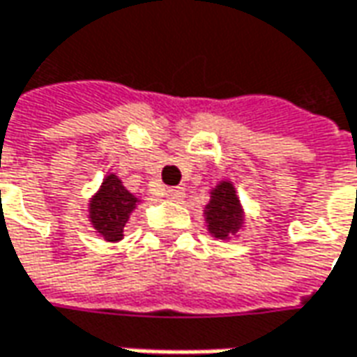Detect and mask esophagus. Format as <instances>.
<instances>
[{"instance_id":"1","label":"esophagus","mask_w":357,"mask_h":357,"mask_svg":"<svg viewBox=\"0 0 357 357\" xmlns=\"http://www.w3.org/2000/svg\"><path fill=\"white\" fill-rule=\"evenodd\" d=\"M184 195H186V192H184V188H181V186H178V188H167V190H165V196H167L169 200H173V202H183Z\"/></svg>"}]
</instances>
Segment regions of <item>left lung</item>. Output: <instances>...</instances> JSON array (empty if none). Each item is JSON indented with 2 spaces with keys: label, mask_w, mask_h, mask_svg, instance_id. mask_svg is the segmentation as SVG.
I'll use <instances>...</instances> for the list:
<instances>
[{
  "label": "left lung",
  "mask_w": 357,
  "mask_h": 357,
  "mask_svg": "<svg viewBox=\"0 0 357 357\" xmlns=\"http://www.w3.org/2000/svg\"><path fill=\"white\" fill-rule=\"evenodd\" d=\"M243 206L231 181H220L210 190V202L204 208L208 234L216 240H229L243 228Z\"/></svg>",
  "instance_id": "8db88e82"
}]
</instances>
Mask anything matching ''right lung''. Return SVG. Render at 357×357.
Segmentation results:
<instances>
[{"instance_id": "obj_1", "label": "right lung", "mask_w": 357, "mask_h": 357, "mask_svg": "<svg viewBox=\"0 0 357 357\" xmlns=\"http://www.w3.org/2000/svg\"><path fill=\"white\" fill-rule=\"evenodd\" d=\"M141 200L131 195L117 174L109 173L88 200V220L100 238L109 243L123 240V228Z\"/></svg>"}]
</instances>
